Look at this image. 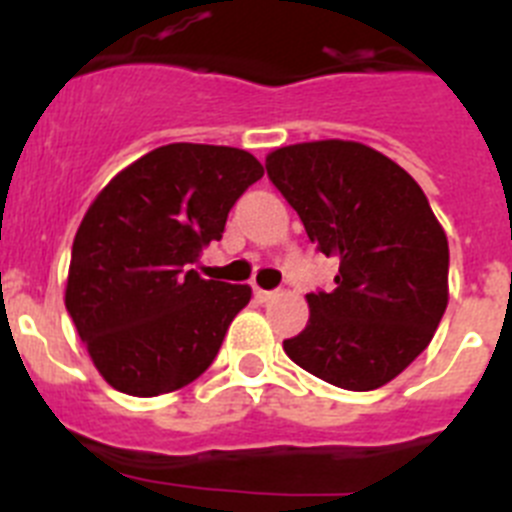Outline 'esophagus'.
Returning a JSON list of instances; mask_svg holds the SVG:
<instances>
[{"instance_id":"esophagus-1","label":"esophagus","mask_w":512,"mask_h":512,"mask_svg":"<svg viewBox=\"0 0 512 512\" xmlns=\"http://www.w3.org/2000/svg\"><path fill=\"white\" fill-rule=\"evenodd\" d=\"M253 295H256V300L259 302H269V300H274V297H277V292H269V289H253Z\"/></svg>"}]
</instances>
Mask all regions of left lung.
<instances>
[{"label":"left lung","instance_id":"left-lung-1","mask_svg":"<svg viewBox=\"0 0 512 512\" xmlns=\"http://www.w3.org/2000/svg\"><path fill=\"white\" fill-rule=\"evenodd\" d=\"M266 171L320 253L341 261L333 292L284 351L343 390H377L423 354L449 305V241L408 171L356 140L271 151Z\"/></svg>","mask_w":512,"mask_h":512}]
</instances>
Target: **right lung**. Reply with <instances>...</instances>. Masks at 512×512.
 Returning <instances> with one entry per match:
<instances>
[{"instance_id": "1", "label": "right lung", "mask_w": 512, "mask_h": 512, "mask_svg": "<svg viewBox=\"0 0 512 512\" xmlns=\"http://www.w3.org/2000/svg\"><path fill=\"white\" fill-rule=\"evenodd\" d=\"M264 176L248 151L169 143L120 171L76 230L66 310L104 382L133 397L182 390L217 356L248 284L202 279L235 200Z\"/></svg>"}]
</instances>
